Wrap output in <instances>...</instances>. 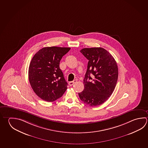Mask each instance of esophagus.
Masks as SVG:
<instances>
[{"mask_svg": "<svg viewBox=\"0 0 148 148\" xmlns=\"http://www.w3.org/2000/svg\"><path fill=\"white\" fill-rule=\"evenodd\" d=\"M76 82H77V80H75L73 81H70V82H69V85L70 86H72L73 84H74Z\"/></svg>", "mask_w": 148, "mask_h": 148, "instance_id": "obj_1", "label": "esophagus"}]
</instances>
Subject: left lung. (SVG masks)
<instances>
[{"label": "left lung", "instance_id": "1", "mask_svg": "<svg viewBox=\"0 0 148 148\" xmlns=\"http://www.w3.org/2000/svg\"><path fill=\"white\" fill-rule=\"evenodd\" d=\"M89 60L84 78V91L79 93L81 100L90 106L101 105L113 93L117 82L118 67L112 55L102 47L82 49Z\"/></svg>", "mask_w": 148, "mask_h": 148}]
</instances>
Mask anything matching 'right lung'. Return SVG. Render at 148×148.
<instances>
[{
  "label": "right lung",
  "instance_id": "1",
  "mask_svg": "<svg viewBox=\"0 0 148 148\" xmlns=\"http://www.w3.org/2000/svg\"><path fill=\"white\" fill-rule=\"evenodd\" d=\"M70 49L69 47H46L33 57L29 68V80L33 91L40 99L53 102L66 91L67 82L59 63Z\"/></svg>",
  "mask_w": 148,
  "mask_h": 148
}]
</instances>
